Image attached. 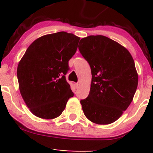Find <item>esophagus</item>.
<instances>
[{
    "label": "esophagus",
    "instance_id": "34e87169",
    "mask_svg": "<svg viewBox=\"0 0 153 153\" xmlns=\"http://www.w3.org/2000/svg\"><path fill=\"white\" fill-rule=\"evenodd\" d=\"M74 85H75V88H78L79 87V84L78 83V82H76V83H75Z\"/></svg>",
    "mask_w": 153,
    "mask_h": 153
}]
</instances>
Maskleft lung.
<instances>
[{
  "label": "left lung",
  "mask_w": 153,
  "mask_h": 153,
  "mask_svg": "<svg viewBox=\"0 0 153 153\" xmlns=\"http://www.w3.org/2000/svg\"><path fill=\"white\" fill-rule=\"evenodd\" d=\"M79 45L92 74L90 93L80 100L84 114L98 124L114 122L129 106L137 88L134 59L127 49L101 35L82 38Z\"/></svg>",
  "instance_id": "left-lung-1"
}]
</instances>
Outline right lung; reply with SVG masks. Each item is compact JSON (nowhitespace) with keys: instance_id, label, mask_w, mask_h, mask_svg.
Wrapping results in <instances>:
<instances>
[{"instance_id":"1","label":"right lung","mask_w":153,"mask_h":153,"mask_svg":"<svg viewBox=\"0 0 153 153\" xmlns=\"http://www.w3.org/2000/svg\"><path fill=\"white\" fill-rule=\"evenodd\" d=\"M80 38L60 31L45 35L28 47L17 68L19 90L26 106L36 117H59L74 96L65 75Z\"/></svg>"}]
</instances>
